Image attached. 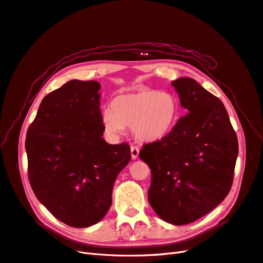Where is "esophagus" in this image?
Masks as SVG:
<instances>
[{
	"instance_id": "1",
	"label": "esophagus",
	"mask_w": 263,
	"mask_h": 263,
	"mask_svg": "<svg viewBox=\"0 0 263 263\" xmlns=\"http://www.w3.org/2000/svg\"><path fill=\"white\" fill-rule=\"evenodd\" d=\"M130 153H132V159L136 160L139 155V149L137 146H130Z\"/></svg>"
}]
</instances>
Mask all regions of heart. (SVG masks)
Instances as JSON below:
<instances>
[{"label":"heart","instance_id":"1","mask_svg":"<svg viewBox=\"0 0 263 263\" xmlns=\"http://www.w3.org/2000/svg\"><path fill=\"white\" fill-rule=\"evenodd\" d=\"M179 112L180 103L175 93L145 88L114 97L111 109L102 111L101 123L111 139H117L124 126L129 125L136 139L155 142L172 133Z\"/></svg>","mask_w":263,"mask_h":263}]
</instances>
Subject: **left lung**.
<instances>
[{
    "label": "left lung",
    "mask_w": 263,
    "mask_h": 263,
    "mask_svg": "<svg viewBox=\"0 0 263 263\" xmlns=\"http://www.w3.org/2000/svg\"><path fill=\"white\" fill-rule=\"evenodd\" d=\"M186 113L162 140L144 144L151 170L149 203L164 221L191 223L227 197L238 154L236 134L221 100L190 78L172 82Z\"/></svg>",
    "instance_id": "obj_1"
}]
</instances>
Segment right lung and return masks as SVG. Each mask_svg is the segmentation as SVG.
Masks as SVG:
<instances>
[{
    "label": "right lung",
    "instance_id": "add662e5",
    "mask_svg": "<svg viewBox=\"0 0 263 263\" xmlns=\"http://www.w3.org/2000/svg\"><path fill=\"white\" fill-rule=\"evenodd\" d=\"M100 84L72 80L42 100L26 139L29 180L39 201L61 222L87 228L112 204L127 143L102 138Z\"/></svg>",
    "mask_w": 263,
    "mask_h": 263
}]
</instances>
